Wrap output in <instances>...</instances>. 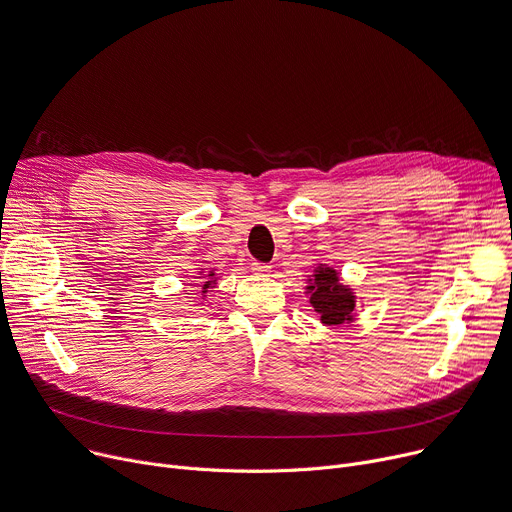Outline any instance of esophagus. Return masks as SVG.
Masks as SVG:
<instances>
[{"mask_svg":"<svg viewBox=\"0 0 512 512\" xmlns=\"http://www.w3.org/2000/svg\"><path fill=\"white\" fill-rule=\"evenodd\" d=\"M253 271L257 275H269L271 273V265H267V263H253Z\"/></svg>","mask_w":512,"mask_h":512,"instance_id":"obj_1","label":"esophagus"}]
</instances>
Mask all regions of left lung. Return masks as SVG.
I'll return each instance as SVG.
<instances>
[{
	"label": "left lung",
	"instance_id": "left-lung-1",
	"mask_svg": "<svg viewBox=\"0 0 512 512\" xmlns=\"http://www.w3.org/2000/svg\"><path fill=\"white\" fill-rule=\"evenodd\" d=\"M306 294L320 322L327 327H339L355 320V294L349 286L341 284L337 269L318 263L314 273L308 275Z\"/></svg>",
	"mask_w": 512,
	"mask_h": 512
}]
</instances>
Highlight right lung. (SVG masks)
<instances>
[{
  "label": "right lung",
  "mask_w": 512,
  "mask_h": 512,
  "mask_svg": "<svg viewBox=\"0 0 512 512\" xmlns=\"http://www.w3.org/2000/svg\"><path fill=\"white\" fill-rule=\"evenodd\" d=\"M214 284H216V277H214V269L208 273V282H204V286H202V294H206L210 288H214Z\"/></svg>",
  "instance_id": "obj_1"
}]
</instances>
